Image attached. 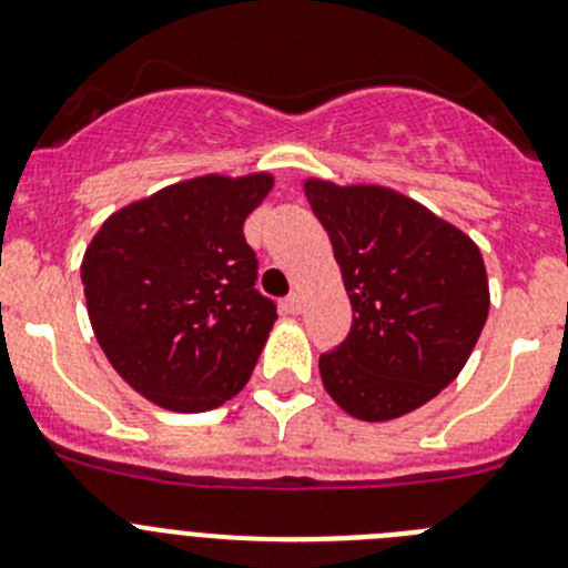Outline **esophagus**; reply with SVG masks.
<instances>
[{"instance_id":"esophagus-1","label":"esophagus","mask_w":568,"mask_h":568,"mask_svg":"<svg viewBox=\"0 0 568 568\" xmlns=\"http://www.w3.org/2000/svg\"><path fill=\"white\" fill-rule=\"evenodd\" d=\"M281 310L287 312V315H301V310H304V298H301L298 293H293L290 298L281 301Z\"/></svg>"}]
</instances>
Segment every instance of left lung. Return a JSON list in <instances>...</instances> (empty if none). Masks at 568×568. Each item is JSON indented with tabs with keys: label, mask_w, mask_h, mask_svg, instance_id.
Returning a JSON list of instances; mask_svg holds the SVG:
<instances>
[{
	"label": "left lung",
	"mask_w": 568,
	"mask_h": 568,
	"mask_svg": "<svg viewBox=\"0 0 568 568\" xmlns=\"http://www.w3.org/2000/svg\"><path fill=\"white\" fill-rule=\"evenodd\" d=\"M352 301L346 341L321 355L324 388L348 416L410 414L465 368L490 312L476 242L399 191L306 180Z\"/></svg>",
	"instance_id": "8db88e82"
}]
</instances>
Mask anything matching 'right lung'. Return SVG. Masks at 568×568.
I'll return each mask as SVG.
<instances>
[{
	"instance_id": "1",
	"label": "right lung",
	"mask_w": 568,
	"mask_h": 568,
	"mask_svg": "<svg viewBox=\"0 0 568 568\" xmlns=\"http://www.w3.org/2000/svg\"><path fill=\"white\" fill-rule=\"evenodd\" d=\"M273 174H205L114 211L83 253L92 332L112 368L176 414L220 408L256 368L275 304L244 220Z\"/></svg>"
}]
</instances>
